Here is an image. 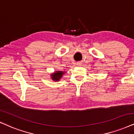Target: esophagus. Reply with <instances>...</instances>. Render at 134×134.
<instances>
[{
  "label": "esophagus",
  "instance_id": "obj_1",
  "mask_svg": "<svg viewBox=\"0 0 134 134\" xmlns=\"http://www.w3.org/2000/svg\"><path fill=\"white\" fill-rule=\"evenodd\" d=\"M82 62H77V65H78V66H81L82 65Z\"/></svg>",
  "mask_w": 134,
  "mask_h": 134
}]
</instances>
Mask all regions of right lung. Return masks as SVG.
Masks as SVG:
<instances>
[{
  "label": "right lung",
  "mask_w": 134,
  "mask_h": 134,
  "mask_svg": "<svg viewBox=\"0 0 134 134\" xmlns=\"http://www.w3.org/2000/svg\"><path fill=\"white\" fill-rule=\"evenodd\" d=\"M65 71H55V72L51 74V78L53 81H59L63 77V75L65 74Z\"/></svg>",
  "instance_id": "add662e5"
}]
</instances>
